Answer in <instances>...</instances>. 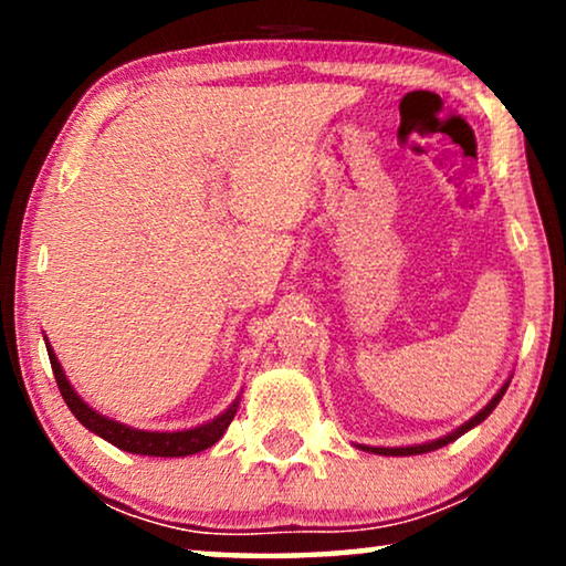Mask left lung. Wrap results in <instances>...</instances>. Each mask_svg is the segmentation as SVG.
I'll return each mask as SVG.
<instances>
[{"mask_svg":"<svg viewBox=\"0 0 566 566\" xmlns=\"http://www.w3.org/2000/svg\"><path fill=\"white\" fill-rule=\"evenodd\" d=\"M507 386H510V378L505 384H502V389L494 394V397L490 399V405H486L484 409H479V412L471 417L469 422H463L461 428H455L453 432H448V436H443V438H438V440H430V443H420V446H401V448H384V446H358V448H363V451H368V453H378V455H417V453H428V451H438V448H443V446H448V443H453L455 438H461L463 432H469L471 428H476L479 422H484L486 417L492 415V409L500 405V399H502V394L507 391Z\"/></svg>","mask_w":566,"mask_h":566,"instance_id":"obj_1","label":"left lung"}]
</instances>
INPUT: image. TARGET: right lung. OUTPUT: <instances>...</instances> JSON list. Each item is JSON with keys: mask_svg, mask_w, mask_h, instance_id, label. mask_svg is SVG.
I'll list each match as a JSON object with an SVG mask.
<instances>
[{"mask_svg": "<svg viewBox=\"0 0 566 566\" xmlns=\"http://www.w3.org/2000/svg\"><path fill=\"white\" fill-rule=\"evenodd\" d=\"M45 347H49L51 368H53V376H56L59 391H61V397H64L66 407L72 409V415L90 432H95V436L107 440V443H113L115 448H120V451L138 453V455H161V459H180V455L200 453V451H206V448H211L213 443H219V438L227 432V428L231 424V420H234V415L239 409V397H237L229 405V409H223L219 417H213V420H208L190 430L151 432V430L128 428V424L111 420V417L99 415L97 409H92L87 401H84L80 394L74 391V386L69 384V378L64 374V368H61L53 347L49 343H45Z\"/></svg>", "mask_w": 566, "mask_h": 566, "instance_id": "right-lung-1", "label": "right lung"}]
</instances>
